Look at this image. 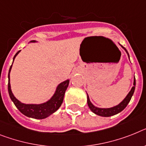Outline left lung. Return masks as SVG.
<instances>
[{"label":"left lung","instance_id":"left-lung-1","mask_svg":"<svg viewBox=\"0 0 146 146\" xmlns=\"http://www.w3.org/2000/svg\"><path fill=\"white\" fill-rule=\"evenodd\" d=\"M122 48L125 50V52H127L128 57H129V54H128V51L125 48L124 46H122L121 45ZM135 85H136V80L135 77H134V80H133V86L132 87L131 90H130V92L128 93V94L127 95L123 101L121 102L117 106H114L113 108H100L95 107L93 104L90 102V99H89V96L88 95V105L89 106V108L91 110L92 112H94V113H96V115H99V116H101V117H111V116H113L115 114H117L119 112H121L122 111H123L125 108H126V106L128 105V104L129 103L130 100L131 99L132 96H133V92L135 90Z\"/></svg>","mask_w":146,"mask_h":146}]
</instances>
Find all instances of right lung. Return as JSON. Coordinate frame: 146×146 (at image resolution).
Masks as SVG:
<instances>
[{"mask_svg": "<svg viewBox=\"0 0 146 146\" xmlns=\"http://www.w3.org/2000/svg\"><path fill=\"white\" fill-rule=\"evenodd\" d=\"M31 42H35V41H32ZM20 51L21 50H19L18 52H17L16 54L15 55L13 61ZM12 66H13V64L11 65L10 68H9L8 74V91L10 99L13 102L15 105L16 106L17 108L20 111V112H21L23 114L28 117L42 119H45L49 117L50 115L56 112L59 108L62 102H63L64 96L65 91L67 90V87H68V84H69V80L64 81V82L58 84V86L56 88V93L54 94V95L49 101H47L45 103L40 104V105H33V104H31V105L27 104H27L21 103L20 101H18L12 93L10 82H9V73H10Z\"/></svg>", "mask_w": 146, "mask_h": 146, "instance_id": "obj_1", "label": "right lung"}]
</instances>
